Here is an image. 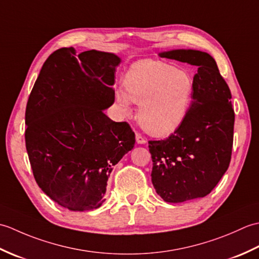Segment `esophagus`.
<instances>
[{"label":"esophagus","instance_id":"esophagus-1","mask_svg":"<svg viewBox=\"0 0 259 259\" xmlns=\"http://www.w3.org/2000/svg\"><path fill=\"white\" fill-rule=\"evenodd\" d=\"M136 140H137V144L139 145H145L147 142V139L145 137H142L139 133H136Z\"/></svg>","mask_w":259,"mask_h":259}]
</instances>
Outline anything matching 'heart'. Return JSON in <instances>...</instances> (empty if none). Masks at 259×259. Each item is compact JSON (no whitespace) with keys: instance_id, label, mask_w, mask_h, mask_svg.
Wrapping results in <instances>:
<instances>
[{"instance_id":"heart-1","label":"heart","mask_w":259,"mask_h":259,"mask_svg":"<svg viewBox=\"0 0 259 259\" xmlns=\"http://www.w3.org/2000/svg\"><path fill=\"white\" fill-rule=\"evenodd\" d=\"M194 89V79L188 71L145 59L131 65L124 76L125 92L115 91V101L126 114L130 101L139 104L138 120L142 128L152 136L164 137L184 123Z\"/></svg>"}]
</instances>
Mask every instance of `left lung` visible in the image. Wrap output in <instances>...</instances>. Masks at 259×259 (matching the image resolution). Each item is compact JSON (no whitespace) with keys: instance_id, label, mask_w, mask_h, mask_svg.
Segmentation results:
<instances>
[{"instance_id":"8db88e82","label":"left lung","mask_w":259,"mask_h":259,"mask_svg":"<svg viewBox=\"0 0 259 259\" xmlns=\"http://www.w3.org/2000/svg\"><path fill=\"white\" fill-rule=\"evenodd\" d=\"M159 56L198 67L184 123L167 139L149 141L157 194L167 202H184L207 196L229 167L235 122L232 93L208 53L172 50Z\"/></svg>"}]
</instances>
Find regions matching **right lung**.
Listing matches in <instances>:
<instances>
[{"instance_id": "add662e5", "label": "right lung", "mask_w": 259, "mask_h": 259, "mask_svg": "<svg viewBox=\"0 0 259 259\" xmlns=\"http://www.w3.org/2000/svg\"><path fill=\"white\" fill-rule=\"evenodd\" d=\"M120 58L97 50L54 51L25 110V146L38 187L60 206L92 210L104 199L114 164L135 147V133L103 110L114 102Z\"/></svg>"}]
</instances>
